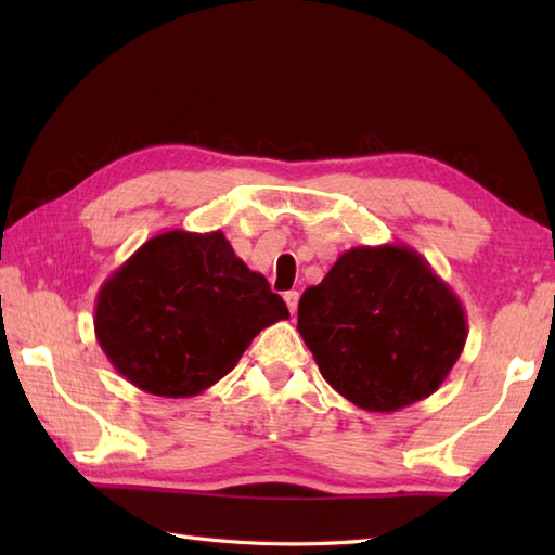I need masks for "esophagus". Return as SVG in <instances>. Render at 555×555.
Masks as SVG:
<instances>
[{
  "instance_id": "esophagus-1",
  "label": "esophagus",
  "mask_w": 555,
  "mask_h": 555,
  "mask_svg": "<svg viewBox=\"0 0 555 555\" xmlns=\"http://www.w3.org/2000/svg\"><path fill=\"white\" fill-rule=\"evenodd\" d=\"M298 298H300V293H298V291H288L286 296H284V300H286V305H288L291 314H296V312H298Z\"/></svg>"
}]
</instances>
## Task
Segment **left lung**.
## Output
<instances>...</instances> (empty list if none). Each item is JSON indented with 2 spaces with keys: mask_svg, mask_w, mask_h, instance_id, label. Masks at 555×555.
<instances>
[{
  "mask_svg": "<svg viewBox=\"0 0 555 555\" xmlns=\"http://www.w3.org/2000/svg\"><path fill=\"white\" fill-rule=\"evenodd\" d=\"M298 332L334 391L367 412H396L446 382L467 317L417 250L358 245L302 293Z\"/></svg>",
  "mask_w": 555,
  "mask_h": 555,
  "instance_id": "8db88e82",
  "label": "left lung"
}]
</instances>
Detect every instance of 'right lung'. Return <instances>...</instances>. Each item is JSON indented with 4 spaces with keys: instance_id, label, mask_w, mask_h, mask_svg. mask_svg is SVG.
Returning a JSON list of instances; mask_svg holds the SVG:
<instances>
[{
    "instance_id": "add662e5",
    "label": "right lung",
    "mask_w": 555,
    "mask_h": 555,
    "mask_svg": "<svg viewBox=\"0 0 555 555\" xmlns=\"http://www.w3.org/2000/svg\"><path fill=\"white\" fill-rule=\"evenodd\" d=\"M288 317L221 231H164L102 284L95 336L133 386L191 398L227 376L262 328Z\"/></svg>"
}]
</instances>
